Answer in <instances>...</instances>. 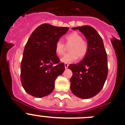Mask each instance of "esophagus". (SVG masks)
Masks as SVG:
<instances>
[{
	"label": "esophagus",
	"instance_id": "obj_1",
	"mask_svg": "<svg viewBox=\"0 0 125 125\" xmlns=\"http://www.w3.org/2000/svg\"><path fill=\"white\" fill-rule=\"evenodd\" d=\"M68 66H69V64H64V67L66 69H67V68H68Z\"/></svg>",
	"mask_w": 125,
	"mask_h": 125
}]
</instances>
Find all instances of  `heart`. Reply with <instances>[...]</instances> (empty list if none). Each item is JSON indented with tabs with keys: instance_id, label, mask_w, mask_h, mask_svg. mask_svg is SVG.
I'll list each match as a JSON object with an SVG mask.
<instances>
[{
	"instance_id": "b5f03b06",
	"label": "heart",
	"mask_w": 125,
	"mask_h": 125,
	"mask_svg": "<svg viewBox=\"0 0 125 125\" xmlns=\"http://www.w3.org/2000/svg\"><path fill=\"white\" fill-rule=\"evenodd\" d=\"M65 41L69 47V53H67L61 58L64 63H72L78 58H83L88 51V44L87 41L83 39L80 34L76 31L72 32L65 36ZM66 45L61 41H57L55 45V51L58 56H62L65 52Z\"/></svg>"
}]
</instances>
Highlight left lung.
Segmentation results:
<instances>
[{"label": "left lung", "mask_w": 125, "mask_h": 125, "mask_svg": "<svg viewBox=\"0 0 125 125\" xmlns=\"http://www.w3.org/2000/svg\"><path fill=\"white\" fill-rule=\"evenodd\" d=\"M78 29L88 40V51L78 64H70L73 71L71 90L76 96L88 99L101 91L108 76V59L103 39L93 27L84 25L73 28Z\"/></svg>", "instance_id": "1"}]
</instances>
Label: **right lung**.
<instances>
[{
  "label": "right lung",
  "instance_id": "right-lung-1",
  "mask_svg": "<svg viewBox=\"0 0 125 125\" xmlns=\"http://www.w3.org/2000/svg\"><path fill=\"white\" fill-rule=\"evenodd\" d=\"M68 29L43 24L29 38L21 64V80L30 95L42 98L54 90L55 80L65 69L64 64L56 55L55 45Z\"/></svg>",
  "mask_w": 125,
  "mask_h": 125
}]
</instances>
